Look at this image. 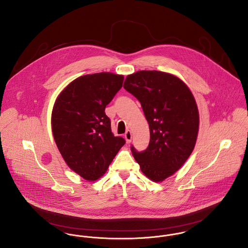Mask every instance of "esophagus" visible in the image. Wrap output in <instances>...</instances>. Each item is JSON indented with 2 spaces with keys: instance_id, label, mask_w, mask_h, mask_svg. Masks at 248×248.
Returning a JSON list of instances; mask_svg holds the SVG:
<instances>
[{
  "instance_id": "1",
  "label": "esophagus",
  "mask_w": 248,
  "mask_h": 248,
  "mask_svg": "<svg viewBox=\"0 0 248 248\" xmlns=\"http://www.w3.org/2000/svg\"><path fill=\"white\" fill-rule=\"evenodd\" d=\"M124 138H125V140L127 143H130L131 140H132V132L130 130H127L125 134H124Z\"/></svg>"
}]
</instances>
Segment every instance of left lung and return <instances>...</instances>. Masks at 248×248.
Masks as SVG:
<instances>
[{
    "instance_id": "8db88e82",
    "label": "left lung",
    "mask_w": 248,
    "mask_h": 248,
    "mask_svg": "<svg viewBox=\"0 0 248 248\" xmlns=\"http://www.w3.org/2000/svg\"><path fill=\"white\" fill-rule=\"evenodd\" d=\"M124 88L140 102L150 129L146 150L135 160L142 173L162 182L178 171L194 149L199 112L189 87L176 76L159 71H139L125 78Z\"/></svg>"
}]
</instances>
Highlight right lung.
<instances>
[{"label": "right lung", "mask_w": 248, "mask_h": 248, "mask_svg": "<svg viewBox=\"0 0 248 248\" xmlns=\"http://www.w3.org/2000/svg\"><path fill=\"white\" fill-rule=\"evenodd\" d=\"M124 76L98 73L78 77L58 94L52 131L66 164L88 181L108 171L125 140L111 132L106 107L123 86Z\"/></svg>", "instance_id": "obj_1"}]
</instances>
